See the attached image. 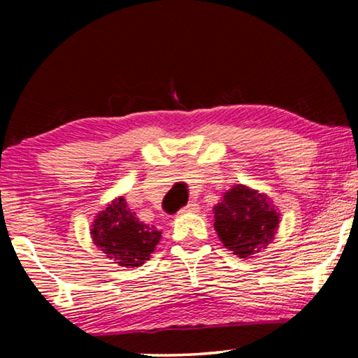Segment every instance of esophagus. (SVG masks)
Instances as JSON below:
<instances>
[{
  "instance_id": "esophagus-1",
  "label": "esophagus",
  "mask_w": 358,
  "mask_h": 358,
  "mask_svg": "<svg viewBox=\"0 0 358 358\" xmlns=\"http://www.w3.org/2000/svg\"><path fill=\"white\" fill-rule=\"evenodd\" d=\"M192 212H199V205L194 202H189L185 207L180 208V213H192Z\"/></svg>"
}]
</instances>
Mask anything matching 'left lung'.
Masks as SVG:
<instances>
[{
    "label": "left lung",
    "mask_w": 358,
    "mask_h": 358,
    "mask_svg": "<svg viewBox=\"0 0 358 358\" xmlns=\"http://www.w3.org/2000/svg\"><path fill=\"white\" fill-rule=\"evenodd\" d=\"M215 231L223 246L238 257H252L272 243L278 218L267 195L246 185H234L215 205Z\"/></svg>",
    "instance_id": "left-lung-1"
}]
</instances>
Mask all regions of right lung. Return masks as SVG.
Instances as JSON below:
<instances>
[{
    "label": "right lung",
    "mask_w": 358,
    "mask_h": 358,
    "mask_svg": "<svg viewBox=\"0 0 358 358\" xmlns=\"http://www.w3.org/2000/svg\"><path fill=\"white\" fill-rule=\"evenodd\" d=\"M92 241L122 267H140L159 243L161 231L130 212L124 197L115 199L92 223Z\"/></svg>",
    "instance_id": "add662e5"
}]
</instances>
